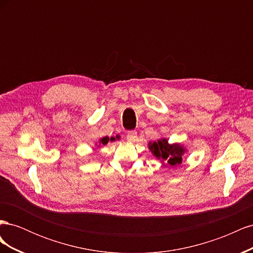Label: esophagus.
I'll return each instance as SVG.
<instances>
[{
    "instance_id": "1",
    "label": "esophagus",
    "mask_w": 253,
    "mask_h": 253,
    "mask_svg": "<svg viewBox=\"0 0 253 253\" xmlns=\"http://www.w3.org/2000/svg\"><path fill=\"white\" fill-rule=\"evenodd\" d=\"M126 139L131 142H135L137 139V132L136 131H128L126 134Z\"/></svg>"
}]
</instances>
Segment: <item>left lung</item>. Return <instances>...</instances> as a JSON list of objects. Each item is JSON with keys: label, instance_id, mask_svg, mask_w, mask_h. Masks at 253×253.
<instances>
[{"label": "left lung", "instance_id": "obj_1", "mask_svg": "<svg viewBox=\"0 0 253 253\" xmlns=\"http://www.w3.org/2000/svg\"><path fill=\"white\" fill-rule=\"evenodd\" d=\"M150 150L158 159L166 162V166L169 167H177L180 165L183 153L186 151L180 144H169L166 138L150 143Z\"/></svg>", "mask_w": 253, "mask_h": 253}]
</instances>
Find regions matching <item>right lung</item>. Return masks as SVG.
I'll return each mask as SVG.
<instances>
[{"label":"right lung","mask_w":253,"mask_h":253,"mask_svg":"<svg viewBox=\"0 0 253 253\" xmlns=\"http://www.w3.org/2000/svg\"><path fill=\"white\" fill-rule=\"evenodd\" d=\"M115 138H109V137H103V138L100 139V143H102L103 145H105L106 143H108L110 140L113 141Z\"/></svg>","instance_id":"add662e5"}]
</instances>
